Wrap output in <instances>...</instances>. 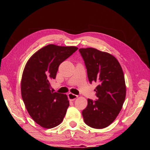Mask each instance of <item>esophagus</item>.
Listing matches in <instances>:
<instances>
[{
	"label": "esophagus",
	"instance_id": "obj_1",
	"mask_svg": "<svg viewBox=\"0 0 150 150\" xmlns=\"http://www.w3.org/2000/svg\"><path fill=\"white\" fill-rule=\"evenodd\" d=\"M77 97H78L77 95H74V94H73L71 93H69V94H68V98H69V99L71 100H74Z\"/></svg>",
	"mask_w": 150,
	"mask_h": 150
}]
</instances>
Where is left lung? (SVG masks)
I'll list each match as a JSON object with an SVG mask.
<instances>
[{"instance_id":"obj_1","label":"left lung","mask_w":150,"mask_h":150,"mask_svg":"<svg viewBox=\"0 0 150 150\" xmlns=\"http://www.w3.org/2000/svg\"><path fill=\"white\" fill-rule=\"evenodd\" d=\"M88 81L97 82L96 100L88 98L82 115L85 124L93 128H105L113 122L126 98V84L122 69L116 58L108 53L92 47L81 48Z\"/></svg>"}]
</instances>
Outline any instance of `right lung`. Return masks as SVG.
<instances>
[{
	"label": "right lung",
	"instance_id": "add662e5",
	"mask_svg": "<svg viewBox=\"0 0 150 150\" xmlns=\"http://www.w3.org/2000/svg\"><path fill=\"white\" fill-rule=\"evenodd\" d=\"M78 48L50 44L32 55L25 66L21 81V94L29 115L45 128L62 123L69 106L66 95L50 90L59 65Z\"/></svg>",
	"mask_w": 150,
	"mask_h": 150
}]
</instances>
